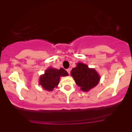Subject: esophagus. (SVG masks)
<instances>
[{"label": "esophagus", "instance_id": "1", "mask_svg": "<svg viewBox=\"0 0 132 132\" xmlns=\"http://www.w3.org/2000/svg\"><path fill=\"white\" fill-rule=\"evenodd\" d=\"M67 72H68L69 74H70V72H71V69H67Z\"/></svg>", "mask_w": 132, "mask_h": 132}]
</instances>
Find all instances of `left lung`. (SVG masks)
<instances>
[{"label":"left lung","instance_id":"left-lung-1","mask_svg":"<svg viewBox=\"0 0 132 132\" xmlns=\"http://www.w3.org/2000/svg\"><path fill=\"white\" fill-rule=\"evenodd\" d=\"M71 75L75 79L76 84L84 92L89 91L94 87L100 81L97 72L82 63H78L76 67L72 68Z\"/></svg>","mask_w":132,"mask_h":132}]
</instances>
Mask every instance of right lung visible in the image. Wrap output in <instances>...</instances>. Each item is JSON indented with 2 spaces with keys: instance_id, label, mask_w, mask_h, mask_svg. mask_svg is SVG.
Wrapping results in <instances>:
<instances>
[{
  "instance_id": "right-lung-1",
  "label": "right lung",
  "mask_w": 132,
  "mask_h": 132,
  "mask_svg": "<svg viewBox=\"0 0 132 132\" xmlns=\"http://www.w3.org/2000/svg\"><path fill=\"white\" fill-rule=\"evenodd\" d=\"M68 72L63 68L57 69L56 68H49L45 71V74L40 76L39 84L45 90L51 91L57 87L60 82L61 76H67Z\"/></svg>"
}]
</instances>
